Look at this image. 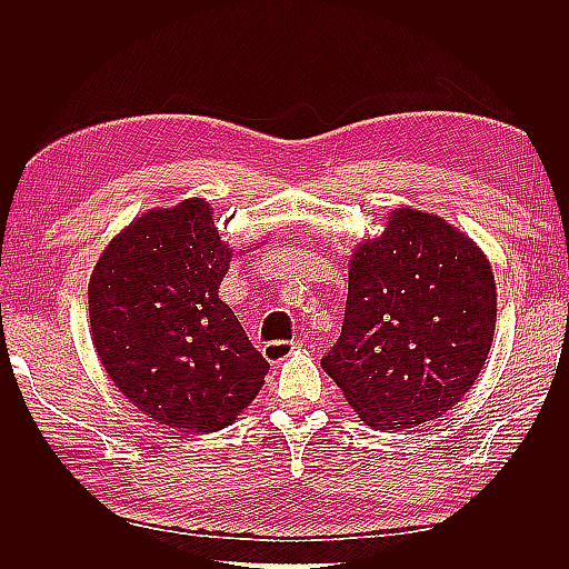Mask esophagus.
Wrapping results in <instances>:
<instances>
[{"mask_svg":"<svg viewBox=\"0 0 569 569\" xmlns=\"http://www.w3.org/2000/svg\"><path fill=\"white\" fill-rule=\"evenodd\" d=\"M303 347L301 339H291V341H268L263 347V356L270 360V363H280V360L289 358L297 349Z\"/></svg>","mask_w":569,"mask_h":569,"instance_id":"esophagus-1","label":"esophagus"}]
</instances>
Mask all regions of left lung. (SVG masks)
<instances>
[{
	"mask_svg": "<svg viewBox=\"0 0 569 569\" xmlns=\"http://www.w3.org/2000/svg\"><path fill=\"white\" fill-rule=\"evenodd\" d=\"M349 266L341 335L322 370L372 429L441 418L475 385L493 341L487 256L443 218L406 206Z\"/></svg>",
	"mask_w": 569,
	"mask_h": 569,
	"instance_id": "obj_1",
	"label": "left lung"
}]
</instances>
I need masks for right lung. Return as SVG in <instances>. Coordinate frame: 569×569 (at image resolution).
Returning a JSON list of instances; mask_svg holds the SVG:
<instances>
[{
    "label": "right lung",
    "instance_id": "right-lung-1",
    "mask_svg": "<svg viewBox=\"0 0 569 569\" xmlns=\"http://www.w3.org/2000/svg\"><path fill=\"white\" fill-rule=\"evenodd\" d=\"M211 211L184 199L137 218L99 256L88 289L101 366L132 406L180 432L234 422L270 370L218 297L232 249Z\"/></svg>",
    "mask_w": 569,
    "mask_h": 569
}]
</instances>
